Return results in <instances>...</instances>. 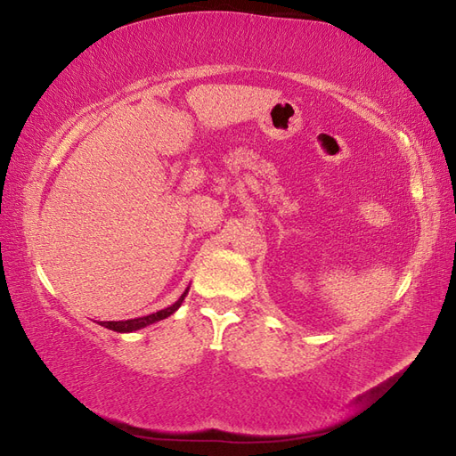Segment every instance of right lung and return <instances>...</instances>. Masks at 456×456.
<instances>
[{
  "label": "right lung",
  "instance_id": "obj_1",
  "mask_svg": "<svg viewBox=\"0 0 456 456\" xmlns=\"http://www.w3.org/2000/svg\"><path fill=\"white\" fill-rule=\"evenodd\" d=\"M188 291H190V288H186V291H183V293L180 295V299H178L175 305L167 306V309H163V311H157V313H153V314H147V316H142V318L117 320V322H100V324L105 326V328H109V330H113V331H120V334H128V331L142 330V328H145V326L159 322V320H165V318L170 316V314H175V313L180 309V305L183 303V299H186Z\"/></svg>",
  "mask_w": 456,
  "mask_h": 456
}]
</instances>
